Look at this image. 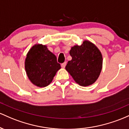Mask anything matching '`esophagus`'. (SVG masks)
I'll list each match as a JSON object with an SVG mask.
<instances>
[{"instance_id":"1","label":"esophagus","mask_w":129,"mask_h":129,"mask_svg":"<svg viewBox=\"0 0 129 129\" xmlns=\"http://www.w3.org/2000/svg\"><path fill=\"white\" fill-rule=\"evenodd\" d=\"M66 62H64V63H62L61 65V66L62 68H64L65 66H66Z\"/></svg>"}]
</instances>
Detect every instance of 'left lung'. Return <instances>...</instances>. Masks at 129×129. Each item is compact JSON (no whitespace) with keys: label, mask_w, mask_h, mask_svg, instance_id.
Wrapping results in <instances>:
<instances>
[{"label":"left lung","mask_w":129,"mask_h":129,"mask_svg":"<svg viewBox=\"0 0 129 129\" xmlns=\"http://www.w3.org/2000/svg\"><path fill=\"white\" fill-rule=\"evenodd\" d=\"M69 54L72 60L68 62L66 70L77 83L80 86H89L99 77L102 68V53L97 46L88 40L80 46L71 47Z\"/></svg>","instance_id":"8db88e82"}]
</instances>
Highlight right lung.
Segmentation results:
<instances>
[{"mask_svg":"<svg viewBox=\"0 0 129 129\" xmlns=\"http://www.w3.org/2000/svg\"><path fill=\"white\" fill-rule=\"evenodd\" d=\"M60 68L56 56L49 51L46 45L35 44L26 56V74L30 82L38 87L49 85Z\"/></svg>","mask_w":129,"mask_h":129,"instance_id":"1","label":"right lung"}]
</instances>
